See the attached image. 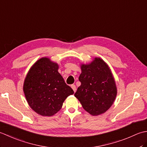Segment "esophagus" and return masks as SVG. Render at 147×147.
I'll list each match as a JSON object with an SVG mask.
<instances>
[{
  "label": "esophagus",
  "mask_w": 147,
  "mask_h": 147,
  "mask_svg": "<svg viewBox=\"0 0 147 147\" xmlns=\"http://www.w3.org/2000/svg\"><path fill=\"white\" fill-rule=\"evenodd\" d=\"M71 88H72V89L73 90V91L75 92H76V86L74 85H71Z\"/></svg>",
  "instance_id": "esophagus-1"
}]
</instances>
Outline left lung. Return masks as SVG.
<instances>
[{
  "label": "left lung",
  "mask_w": 147,
  "mask_h": 147,
  "mask_svg": "<svg viewBox=\"0 0 147 147\" xmlns=\"http://www.w3.org/2000/svg\"><path fill=\"white\" fill-rule=\"evenodd\" d=\"M81 85L74 96L92 115L104 113L113 104L117 95L115 83L110 69L100 58L81 66Z\"/></svg>",
  "instance_id": "1"
}]
</instances>
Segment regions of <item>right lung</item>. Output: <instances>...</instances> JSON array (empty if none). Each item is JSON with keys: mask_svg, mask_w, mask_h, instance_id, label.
I'll use <instances>...</instances> for the list:
<instances>
[{"mask_svg": "<svg viewBox=\"0 0 147 147\" xmlns=\"http://www.w3.org/2000/svg\"><path fill=\"white\" fill-rule=\"evenodd\" d=\"M57 63L44 57L35 62L24 80L23 91L30 107L43 116L60 110L65 99L74 91L58 72Z\"/></svg>", "mask_w": 147, "mask_h": 147, "instance_id": "add662e5", "label": "right lung"}]
</instances>
